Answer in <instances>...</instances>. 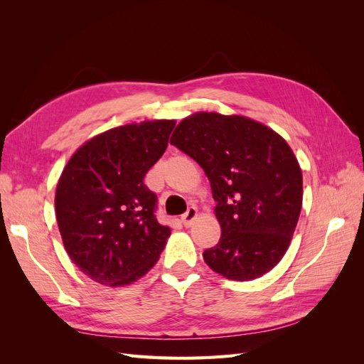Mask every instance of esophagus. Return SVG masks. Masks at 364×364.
I'll list each match as a JSON object with an SVG mask.
<instances>
[{
    "label": "esophagus",
    "instance_id": "esophagus-1",
    "mask_svg": "<svg viewBox=\"0 0 364 364\" xmlns=\"http://www.w3.org/2000/svg\"><path fill=\"white\" fill-rule=\"evenodd\" d=\"M196 218H197V209L191 206V208H188V211H186V213L182 215L181 222H182V225H183L185 228H190V226L196 222Z\"/></svg>",
    "mask_w": 364,
    "mask_h": 364
}]
</instances>
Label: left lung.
I'll return each mask as SVG.
<instances>
[{
    "label": "left lung",
    "instance_id": "obj_1",
    "mask_svg": "<svg viewBox=\"0 0 364 364\" xmlns=\"http://www.w3.org/2000/svg\"><path fill=\"white\" fill-rule=\"evenodd\" d=\"M170 144L200 165L217 202L222 237L203 252L205 262L232 281L270 272L302 208V170L287 141L243 115L196 112L174 129Z\"/></svg>",
    "mask_w": 364,
    "mask_h": 364
}]
</instances>
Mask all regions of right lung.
I'll use <instances>...</instances> for the list:
<instances>
[{
    "instance_id": "obj_1",
    "label": "right lung",
    "mask_w": 364,
    "mask_h": 364,
    "mask_svg": "<svg viewBox=\"0 0 364 364\" xmlns=\"http://www.w3.org/2000/svg\"><path fill=\"white\" fill-rule=\"evenodd\" d=\"M174 119L109 129L65 165L54 206L68 257L86 277L123 287L155 266L171 234L155 217L146 173L164 155Z\"/></svg>"
}]
</instances>
